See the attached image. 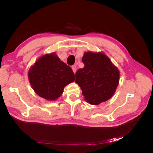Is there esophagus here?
<instances>
[{
    "mask_svg": "<svg viewBox=\"0 0 153 153\" xmlns=\"http://www.w3.org/2000/svg\"><path fill=\"white\" fill-rule=\"evenodd\" d=\"M71 68L73 69V71L74 72V73H75L76 71V66L75 65H73L71 66Z\"/></svg>",
    "mask_w": 153,
    "mask_h": 153,
    "instance_id": "34e87169",
    "label": "esophagus"
}]
</instances>
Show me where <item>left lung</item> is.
Segmentation results:
<instances>
[{"instance_id": "left-lung-1", "label": "left lung", "mask_w": 153, "mask_h": 153, "mask_svg": "<svg viewBox=\"0 0 153 153\" xmlns=\"http://www.w3.org/2000/svg\"><path fill=\"white\" fill-rule=\"evenodd\" d=\"M82 61L85 66L76 72L75 82L81 87L85 100L96 105L109 100L119 84L117 68L101 52H85Z\"/></svg>"}]
</instances>
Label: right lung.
Returning <instances> with one entry per match:
<instances>
[{
  "instance_id": "obj_1",
  "label": "right lung",
  "mask_w": 153,
  "mask_h": 153,
  "mask_svg": "<svg viewBox=\"0 0 153 153\" xmlns=\"http://www.w3.org/2000/svg\"><path fill=\"white\" fill-rule=\"evenodd\" d=\"M28 76L36 93L50 101L61 96L64 87L75 78L72 69L55 53L41 57L29 69Z\"/></svg>"
}]
</instances>
